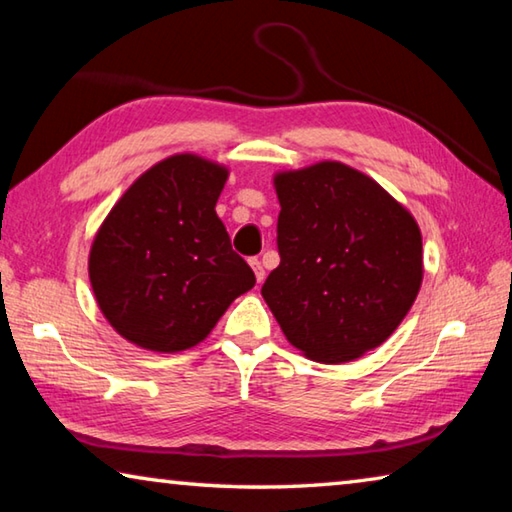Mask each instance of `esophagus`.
Returning <instances> with one entry per match:
<instances>
[{
  "label": "esophagus",
  "instance_id": "34e87169",
  "mask_svg": "<svg viewBox=\"0 0 512 512\" xmlns=\"http://www.w3.org/2000/svg\"><path fill=\"white\" fill-rule=\"evenodd\" d=\"M250 266H253V271H255V277H257V282L262 284L264 282V277H266V273H264V266H262V262H259L257 257H253L250 259Z\"/></svg>",
  "mask_w": 512,
  "mask_h": 512
}]
</instances>
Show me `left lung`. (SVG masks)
I'll return each mask as SVG.
<instances>
[{
	"instance_id": "left-lung-1",
	"label": "left lung",
	"mask_w": 512,
	"mask_h": 512,
	"mask_svg": "<svg viewBox=\"0 0 512 512\" xmlns=\"http://www.w3.org/2000/svg\"><path fill=\"white\" fill-rule=\"evenodd\" d=\"M280 266L262 296L287 341L320 363H345L391 336L422 284L411 212L341 162L273 178Z\"/></svg>"
}]
</instances>
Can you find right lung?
Instances as JSON below:
<instances>
[{
    "mask_svg": "<svg viewBox=\"0 0 512 512\" xmlns=\"http://www.w3.org/2000/svg\"><path fill=\"white\" fill-rule=\"evenodd\" d=\"M225 180L221 164L171 155L144 171L101 223L90 282L126 341L153 352L194 348L255 287L214 210Z\"/></svg>",
    "mask_w": 512,
    "mask_h": 512,
    "instance_id": "right-lung-1",
    "label": "right lung"
}]
</instances>
